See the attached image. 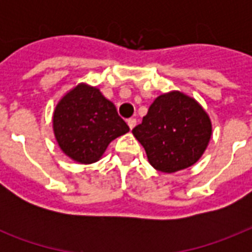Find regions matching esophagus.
<instances>
[{
    "label": "esophagus",
    "mask_w": 252,
    "mask_h": 252,
    "mask_svg": "<svg viewBox=\"0 0 252 252\" xmlns=\"http://www.w3.org/2000/svg\"><path fill=\"white\" fill-rule=\"evenodd\" d=\"M128 126H129V128L130 129H133L134 128V126H136V119L134 118H130V119H128Z\"/></svg>",
    "instance_id": "obj_1"
}]
</instances>
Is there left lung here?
Instances as JSON below:
<instances>
[{
	"label": "left lung",
	"mask_w": 252,
	"mask_h": 252,
	"mask_svg": "<svg viewBox=\"0 0 252 252\" xmlns=\"http://www.w3.org/2000/svg\"><path fill=\"white\" fill-rule=\"evenodd\" d=\"M132 133L156 170L175 172L199 161L211 140L212 124L195 99L172 91L152 103Z\"/></svg>",
	"instance_id": "left-lung-1"
}]
</instances>
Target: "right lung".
I'll use <instances>...</instances> for the list:
<instances>
[{"label": "right lung", "mask_w": 252, "mask_h": 252, "mask_svg": "<svg viewBox=\"0 0 252 252\" xmlns=\"http://www.w3.org/2000/svg\"><path fill=\"white\" fill-rule=\"evenodd\" d=\"M53 130L66 156L80 163H93L129 126L96 87L78 85L56 106Z\"/></svg>", "instance_id": "right-lung-1"}]
</instances>
